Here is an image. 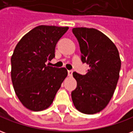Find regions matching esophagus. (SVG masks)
I'll return each instance as SVG.
<instances>
[{
    "label": "esophagus",
    "instance_id": "esophagus-1",
    "mask_svg": "<svg viewBox=\"0 0 133 133\" xmlns=\"http://www.w3.org/2000/svg\"><path fill=\"white\" fill-rule=\"evenodd\" d=\"M68 76L71 77L72 75H73V71H72V70H68Z\"/></svg>",
    "mask_w": 133,
    "mask_h": 133
}]
</instances>
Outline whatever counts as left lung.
<instances>
[{"mask_svg":"<svg viewBox=\"0 0 133 133\" xmlns=\"http://www.w3.org/2000/svg\"><path fill=\"white\" fill-rule=\"evenodd\" d=\"M82 61L89 65L85 75L74 72L77 87L71 92L75 108L85 114L104 109L114 93L119 78L121 59L115 44L108 36L95 28H74Z\"/></svg>","mask_w":133,"mask_h":133,"instance_id":"obj_1","label":"left lung"}]
</instances>
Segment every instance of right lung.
I'll use <instances>...</instances> for the list:
<instances>
[{"label":"right lung","mask_w":133,"mask_h":133,"mask_svg":"<svg viewBox=\"0 0 133 133\" xmlns=\"http://www.w3.org/2000/svg\"><path fill=\"white\" fill-rule=\"evenodd\" d=\"M68 27L39 25L18 42L11 56V81L17 97L30 111L48 108L68 76L65 68L46 65Z\"/></svg>","instance_id":"obj_1"}]
</instances>
